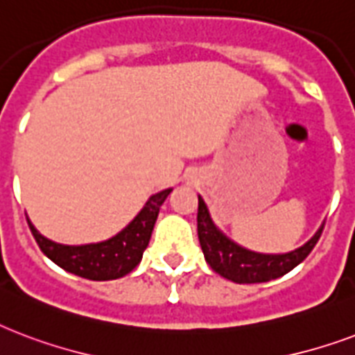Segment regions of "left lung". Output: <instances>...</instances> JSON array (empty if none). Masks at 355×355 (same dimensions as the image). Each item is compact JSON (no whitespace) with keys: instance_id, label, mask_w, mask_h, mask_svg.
<instances>
[{"instance_id":"1","label":"left lung","mask_w":355,"mask_h":355,"mask_svg":"<svg viewBox=\"0 0 355 355\" xmlns=\"http://www.w3.org/2000/svg\"><path fill=\"white\" fill-rule=\"evenodd\" d=\"M324 226L304 246L289 254H257L227 239L209 216L207 205L198 196V239L209 266L235 283H263L276 279L298 266L311 254Z\"/></svg>"}]
</instances>
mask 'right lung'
I'll return each mask as SVG.
<instances>
[{"mask_svg": "<svg viewBox=\"0 0 355 355\" xmlns=\"http://www.w3.org/2000/svg\"><path fill=\"white\" fill-rule=\"evenodd\" d=\"M170 192L172 189L153 194L146 205L140 209L139 215L135 216L122 232L103 243L66 246V244L53 243L46 239L37 232L31 220L27 222L40 250L55 265H59L66 272H72L76 276L94 279V282L118 279L129 274L142 259V254L150 243L153 226L157 220L159 209Z\"/></svg>", "mask_w": 355, "mask_h": 355, "instance_id": "add662e5", "label": "right lung"}]
</instances>
